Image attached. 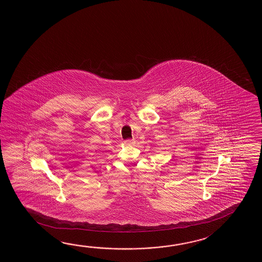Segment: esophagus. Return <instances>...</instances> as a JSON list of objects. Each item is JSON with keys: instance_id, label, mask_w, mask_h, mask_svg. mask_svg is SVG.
<instances>
[{"instance_id": "obj_1", "label": "esophagus", "mask_w": 262, "mask_h": 262, "mask_svg": "<svg viewBox=\"0 0 262 262\" xmlns=\"http://www.w3.org/2000/svg\"><path fill=\"white\" fill-rule=\"evenodd\" d=\"M124 144L126 146H132V145L135 144V140L134 139H126V140H124Z\"/></svg>"}]
</instances>
